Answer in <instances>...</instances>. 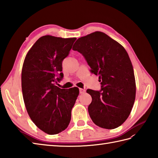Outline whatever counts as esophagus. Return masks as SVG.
Masks as SVG:
<instances>
[{"mask_svg": "<svg viewBox=\"0 0 158 158\" xmlns=\"http://www.w3.org/2000/svg\"><path fill=\"white\" fill-rule=\"evenodd\" d=\"M80 93H85V89H80Z\"/></svg>", "mask_w": 158, "mask_h": 158, "instance_id": "1", "label": "esophagus"}]
</instances>
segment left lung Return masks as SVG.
<instances>
[{
    "mask_svg": "<svg viewBox=\"0 0 158 158\" xmlns=\"http://www.w3.org/2000/svg\"><path fill=\"white\" fill-rule=\"evenodd\" d=\"M72 49L83 55L101 82V91L86 90L92 97L88 107L90 118L103 128L120 127L131 114L136 95L134 70L127 51L99 31L79 38Z\"/></svg>",
    "mask_w": 158,
    "mask_h": 158,
    "instance_id": "obj_1",
    "label": "left lung"
}]
</instances>
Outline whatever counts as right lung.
<instances>
[{"instance_id":"1","label":"right lung","mask_w":158,"mask_h":158,"mask_svg":"<svg viewBox=\"0 0 158 158\" xmlns=\"http://www.w3.org/2000/svg\"><path fill=\"white\" fill-rule=\"evenodd\" d=\"M76 40L43 36L24 59L22 89L26 110L35 125L48 135L58 134L67 128L79 94L77 87L63 89L56 86L64 76L62 61Z\"/></svg>"}]
</instances>
